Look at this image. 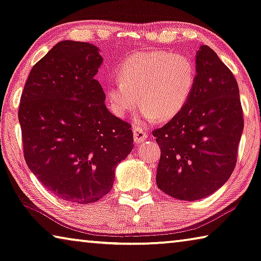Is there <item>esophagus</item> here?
I'll list each match as a JSON object with an SVG mask.
<instances>
[{
  "instance_id": "obj_1",
  "label": "esophagus",
  "mask_w": 261,
  "mask_h": 261,
  "mask_svg": "<svg viewBox=\"0 0 261 261\" xmlns=\"http://www.w3.org/2000/svg\"><path fill=\"white\" fill-rule=\"evenodd\" d=\"M147 138V134L140 127H134V139L136 144L143 143Z\"/></svg>"
}]
</instances>
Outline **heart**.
<instances>
[{"label":"heart","mask_w":261,"mask_h":261,"mask_svg":"<svg viewBox=\"0 0 261 261\" xmlns=\"http://www.w3.org/2000/svg\"><path fill=\"white\" fill-rule=\"evenodd\" d=\"M119 82L107 86L106 96L117 117L137 105L143 121H169L192 97L196 82L195 65L188 57L166 51L140 52L118 66Z\"/></svg>","instance_id":"1"}]
</instances>
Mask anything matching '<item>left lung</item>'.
Instances as JSON below:
<instances>
[{
  "label": "left lung",
  "mask_w": 261,
  "mask_h": 261,
  "mask_svg": "<svg viewBox=\"0 0 261 261\" xmlns=\"http://www.w3.org/2000/svg\"><path fill=\"white\" fill-rule=\"evenodd\" d=\"M196 82L185 109L153 131L161 155L156 186L167 195L196 201L232 174L244 119L233 74L206 45L196 52Z\"/></svg>",
  "instance_id": "obj_1"
}]
</instances>
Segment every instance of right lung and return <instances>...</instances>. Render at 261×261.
I'll list each match as a JSON object with an SVG mask.
<instances>
[{
    "label": "right lung",
    "mask_w": 261,
    "mask_h": 261,
    "mask_svg": "<svg viewBox=\"0 0 261 261\" xmlns=\"http://www.w3.org/2000/svg\"><path fill=\"white\" fill-rule=\"evenodd\" d=\"M100 48L63 40L32 67L20 96L24 158L48 192L93 203L113 188L115 168L134 148L131 125L110 113L95 80Z\"/></svg>",
    "instance_id": "add662e5"
}]
</instances>
